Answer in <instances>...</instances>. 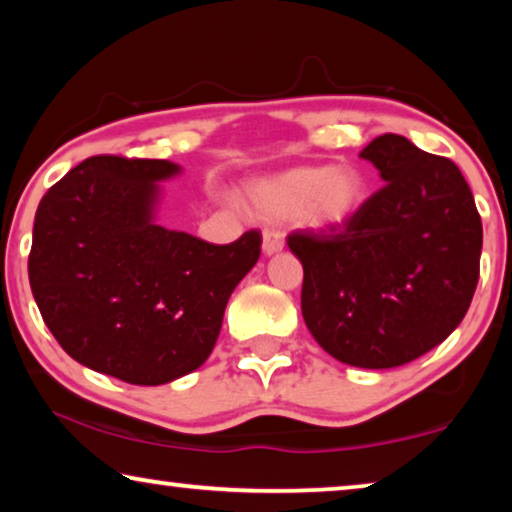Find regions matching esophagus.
I'll use <instances>...</instances> for the list:
<instances>
[{"instance_id":"esophagus-1","label":"esophagus","mask_w":512,"mask_h":512,"mask_svg":"<svg viewBox=\"0 0 512 512\" xmlns=\"http://www.w3.org/2000/svg\"><path fill=\"white\" fill-rule=\"evenodd\" d=\"M285 248V239H282V234L276 230H264L262 234V250L266 257L280 253V250Z\"/></svg>"}]
</instances>
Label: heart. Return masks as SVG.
Wrapping results in <instances>:
<instances>
[{"label":"heart","mask_w":512,"mask_h":512,"mask_svg":"<svg viewBox=\"0 0 512 512\" xmlns=\"http://www.w3.org/2000/svg\"><path fill=\"white\" fill-rule=\"evenodd\" d=\"M246 204L273 220L299 216L315 230H342L365 204V181L352 167H292L250 183Z\"/></svg>","instance_id":"1"}]
</instances>
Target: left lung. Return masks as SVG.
Segmentation results:
<instances>
[{
  "label": "left lung",
  "mask_w": 512,
  "mask_h": 512,
  "mask_svg": "<svg viewBox=\"0 0 512 512\" xmlns=\"http://www.w3.org/2000/svg\"><path fill=\"white\" fill-rule=\"evenodd\" d=\"M386 186L342 230L294 232L301 312L326 354L354 368H398L441 345L467 315L483 250L469 183L453 160L402 135L361 154Z\"/></svg>",
  "instance_id": "8db88e82"
}]
</instances>
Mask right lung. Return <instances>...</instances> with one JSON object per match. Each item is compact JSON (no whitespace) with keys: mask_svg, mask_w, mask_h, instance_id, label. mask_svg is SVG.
<instances>
[{"mask_svg":"<svg viewBox=\"0 0 512 512\" xmlns=\"http://www.w3.org/2000/svg\"><path fill=\"white\" fill-rule=\"evenodd\" d=\"M170 160L91 156L43 195L29 285L43 322L87 368L160 386L200 368L262 236L213 246L158 225Z\"/></svg>","mask_w":512,"mask_h":512,"instance_id":"obj_1","label":"right lung"}]
</instances>
